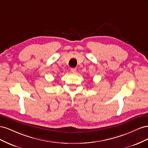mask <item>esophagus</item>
Instances as JSON below:
<instances>
[{"label":"esophagus","instance_id":"esophagus-1","mask_svg":"<svg viewBox=\"0 0 148 148\" xmlns=\"http://www.w3.org/2000/svg\"><path fill=\"white\" fill-rule=\"evenodd\" d=\"M71 72H72V73H75L76 72H77V69H76V68H71Z\"/></svg>","mask_w":148,"mask_h":148}]
</instances>
